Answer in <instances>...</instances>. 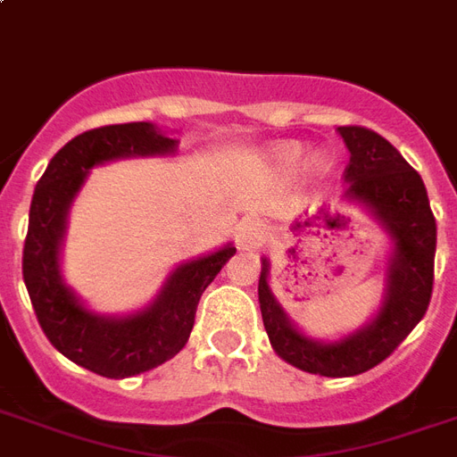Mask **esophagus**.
Returning a JSON list of instances; mask_svg holds the SVG:
<instances>
[{
	"label": "esophagus",
	"instance_id": "esophagus-1",
	"mask_svg": "<svg viewBox=\"0 0 457 457\" xmlns=\"http://www.w3.org/2000/svg\"><path fill=\"white\" fill-rule=\"evenodd\" d=\"M261 244H263V229H261L259 222H246L244 228H239V232H237V246L242 252H256Z\"/></svg>",
	"mask_w": 457,
	"mask_h": 457
}]
</instances>
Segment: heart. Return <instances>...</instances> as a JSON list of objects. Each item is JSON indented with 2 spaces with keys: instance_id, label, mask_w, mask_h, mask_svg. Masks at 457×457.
<instances>
[{
  "instance_id": "obj_1",
  "label": "heart",
  "mask_w": 457,
  "mask_h": 457,
  "mask_svg": "<svg viewBox=\"0 0 457 457\" xmlns=\"http://www.w3.org/2000/svg\"><path fill=\"white\" fill-rule=\"evenodd\" d=\"M302 153H304V148L290 141V144L275 145L273 158L278 160L280 165L290 167L302 160ZM309 170H312V172H323V170H328V158H326V155H312V158H309Z\"/></svg>"
}]
</instances>
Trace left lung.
Wrapping results in <instances>:
<instances>
[{
    "mask_svg": "<svg viewBox=\"0 0 457 457\" xmlns=\"http://www.w3.org/2000/svg\"><path fill=\"white\" fill-rule=\"evenodd\" d=\"M350 151L345 198L357 201L393 239L386 295L376 319L337 343H319L299 333L268 287V261L261 263L259 304L268 340L278 357L309 374H364L391 357L422 321L434 287L436 220L422 177L383 136L364 127H337Z\"/></svg>",
    "mask_w": 457,
    "mask_h": 457,
    "instance_id": "obj_1",
    "label": "left lung"
}]
</instances>
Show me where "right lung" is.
I'll return each instance as SVG.
<instances>
[{"label": "right lung", "instance_id": "obj_1", "mask_svg": "<svg viewBox=\"0 0 457 457\" xmlns=\"http://www.w3.org/2000/svg\"><path fill=\"white\" fill-rule=\"evenodd\" d=\"M177 141L148 121H129L83 131L50 160L35 187L23 244V283L40 328L59 353L107 378L144 374L182 350L196 319L198 299L235 256L218 252L174 268L151 304L131 316H97L79 302L59 273L66 213L90 167L136 155H167Z\"/></svg>", "mask_w": 457, "mask_h": 457}]
</instances>
